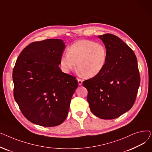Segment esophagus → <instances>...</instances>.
<instances>
[{"label":"esophagus","instance_id":"1","mask_svg":"<svg viewBox=\"0 0 152 152\" xmlns=\"http://www.w3.org/2000/svg\"><path fill=\"white\" fill-rule=\"evenodd\" d=\"M77 82H78V84L79 86H81L83 84V81L80 79H77Z\"/></svg>","mask_w":152,"mask_h":152}]
</instances>
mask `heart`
<instances>
[{
	"mask_svg": "<svg viewBox=\"0 0 152 152\" xmlns=\"http://www.w3.org/2000/svg\"><path fill=\"white\" fill-rule=\"evenodd\" d=\"M107 61V50L104 45L89 40H80L69 47L68 55L61 56L60 65L63 71L68 73L77 63L79 73L86 77L91 78L101 73Z\"/></svg>",
	"mask_w": 152,
	"mask_h": 152,
	"instance_id": "b5f03b06",
	"label": "heart"
}]
</instances>
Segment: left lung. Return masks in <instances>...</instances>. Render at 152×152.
I'll return each mask as SVG.
<instances>
[{
    "label": "left lung",
    "mask_w": 152,
    "mask_h": 152,
    "mask_svg": "<svg viewBox=\"0 0 152 152\" xmlns=\"http://www.w3.org/2000/svg\"><path fill=\"white\" fill-rule=\"evenodd\" d=\"M107 50L106 65L98 75L84 81L87 102L94 115L103 119L120 116L133 106L140 77L133 50L118 37L99 36Z\"/></svg>",
    "instance_id": "1"
}]
</instances>
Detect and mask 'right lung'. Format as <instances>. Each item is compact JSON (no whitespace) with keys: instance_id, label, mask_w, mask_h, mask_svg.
<instances>
[{"instance_id":"1","label":"right lung","mask_w":152,"mask_h":152,"mask_svg":"<svg viewBox=\"0 0 152 152\" xmlns=\"http://www.w3.org/2000/svg\"><path fill=\"white\" fill-rule=\"evenodd\" d=\"M65 47L58 39L34 42L22 50L16 61L14 98L23 115L34 124L56 126L68 116L78 83L58 66Z\"/></svg>"}]
</instances>
